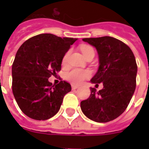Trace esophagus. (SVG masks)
Returning a JSON list of instances; mask_svg holds the SVG:
<instances>
[{
    "label": "esophagus",
    "instance_id": "obj_1",
    "mask_svg": "<svg viewBox=\"0 0 149 149\" xmlns=\"http://www.w3.org/2000/svg\"><path fill=\"white\" fill-rule=\"evenodd\" d=\"M79 88V86L78 85H76V84H72V88L74 90V89H77V88Z\"/></svg>",
    "mask_w": 149,
    "mask_h": 149
}]
</instances>
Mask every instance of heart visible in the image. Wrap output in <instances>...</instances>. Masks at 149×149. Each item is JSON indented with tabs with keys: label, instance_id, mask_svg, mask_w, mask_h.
Segmentation results:
<instances>
[{
	"label": "heart",
	"instance_id": "b5f03b06",
	"mask_svg": "<svg viewBox=\"0 0 149 149\" xmlns=\"http://www.w3.org/2000/svg\"><path fill=\"white\" fill-rule=\"evenodd\" d=\"M81 50H82V52H83L84 56H87L90 52H94V49L89 46H84V47H82ZM68 54H69V52H66L65 55L64 56L63 60H62L63 64H66L68 57ZM90 76L91 72L89 70L81 69V68H72L70 71L66 72L65 78L73 84H81L82 81L88 79Z\"/></svg>",
	"mask_w": 149,
	"mask_h": 149
}]
</instances>
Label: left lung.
I'll list each match as a JSON object with an SVG mask.
<instances>
[{
    "mask_svg": "<svg viewBox=\"0 0 149 149\" xmlns=\"http://www.w3.org/2000/svg\"><path fill=\"white\" fill-rule=\"evenodd\" d=\"M82 40L96 48L99 57V68L91 83H103L104 87L99 92L90 88V97L81 102V110L93 121H111L125 112L136 89L137 65L134 54L114 37Z\"/></svg>",
    "mask_w": 149,
    "mask_h": 149,
    "instance_id": "left-lung-1",
    "label": "left lung"
}]
</instances>
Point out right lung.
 <instances>
[{
    "label": "right lung",
    "instance_id": "1",
    "mask_svg": "<svg viewBox=\"0 0 149 149\" xmlns=\"http://www.w3.org/2000/svg\"><path fill=\"white\" fill-rule=\"evenodd\" d=\"M76 40L43 33L31 37L19 48L12 67L13 93L27 116L45 120L58 112L71 85L65 81L52 85L49 78L61 70L64 56Z\"/></svg>",
    "mask_w": 149,
    "mask_h": 149
}]
</instances>
